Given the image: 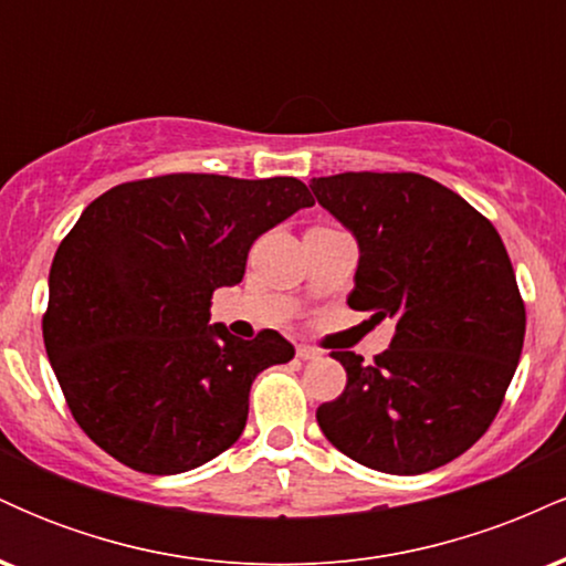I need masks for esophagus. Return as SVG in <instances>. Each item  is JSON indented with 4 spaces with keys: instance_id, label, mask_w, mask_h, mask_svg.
Returning a JSON list of instances; mask_svg holds the SVG:
<instances>
[{
    "instance_id": "1",
    "label": "esophagus",
    "mask_w": 566,
    "mask_h": 566,
    "mask_svg": "<svg viewBox=\"0 0 566 566\" xmlns=\"http://www.w3.org/2000/svg\"><path fill=\"white\" fill-rule=\"evenodd\" d=\"M295 354H297V359H303V361H314V359H319L322 350H319V348H314V346H305V343H301V346L295 348Z\"/></svg>"
}]
</instances>
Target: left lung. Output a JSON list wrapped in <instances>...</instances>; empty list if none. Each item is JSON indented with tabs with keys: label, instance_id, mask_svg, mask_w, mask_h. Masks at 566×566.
Returning a JSON list of instances; mask_svg holds the SVG:
<instances>
[{
	"label": "left lung",
	"instance_id": "1",
	"mask_svg": "<svg viewBox=\"0 0 566 566\" xmlns=\"http://www.w3.org/2000/svg\"><path fill=\"white\" fill-rule=\"evenodd\" d=\"M311 191L359 242L348 305L396 319L373 365L333 350L348 380L316 409L319 428L367 469H439L484 437L522 356L527 314L503 239L418 172H340Z\"/></svg>",
	"mask_w": 566,
	"mask_h": 566
}]
</instances>
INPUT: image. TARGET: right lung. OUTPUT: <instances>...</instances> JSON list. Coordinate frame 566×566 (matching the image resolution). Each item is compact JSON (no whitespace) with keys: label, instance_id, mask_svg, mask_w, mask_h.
I'll return each mask as SVG.
<instances>
[{"label":"right lung","instance_id":"right-lung-1","mask_svg":"<svg viewBox=\"0 0 566 566\" xmlns=\"http://www.w3.org/2000/svg\"><path fill=\"white\" fill-rule=\"evenodd\" d=\"M314 197L297 178L172 172L101 193L50 269L44 348L74 420L127 469L184 473L242 437L250 386L295 356L210 322L261 233Z\"/></svg>","mask_w":566,"mask_h":566}]
</instances>
